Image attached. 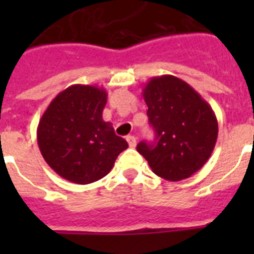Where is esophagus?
Returning <instances> with one entry per match:
<instances>
[{
	"label": "esophagus",
	"mask_w": 254,
	"mask_h": 254,
	"mask_svg": "<svg viewBox=\"0 0 254 254\" xmlns=\"http://www.w3.org/2000/svg\"><path fill=\"white\" fill-rule=\"evenodd\" d=\"M127 143H129V146H130V147H134L135 143H137V139H135L134 135H127Z\"/></svg>",
	"instance_id": "obj_1"
}]
</instances>
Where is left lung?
<instances>
[{"instance_id": "obj_1", "label": "left lung", "mask_w": 254, "mask_h": 254, "mask_svg": "<svg viewBox=\"0 0 254 254\" xmlns=\"http://www.w3.org/2000/svg\"><path fill=\"white\" fill-rule=\"evenodd\" d=\"M155 141H142L137 151L153 173L166 181L190 178L204 166L217 139L212 108L186 81L173 75L151 77L142 89Z\"/></svg>"}]
</instances>
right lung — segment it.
I'll list each match as a JSON object with an SVG mask.
<instances>
[{
	"label": "right lung",
	"instance_id": "add662e5",
	"mask_svg": "<svg viewBox=\"0 0 254 254\" xmlns=\"http://www.w3.org/2000/svg\"><path fill=\"white\" fill-rule=\"evenodd\" d=\"M107 91L73 84L50 103L39 120L38 146L51 169L67 181L88 185L112 170L127 142L103 120Z\"/></svg>",
	"mask_w": 254,
	"mask_h": 254
}]
</instances>
